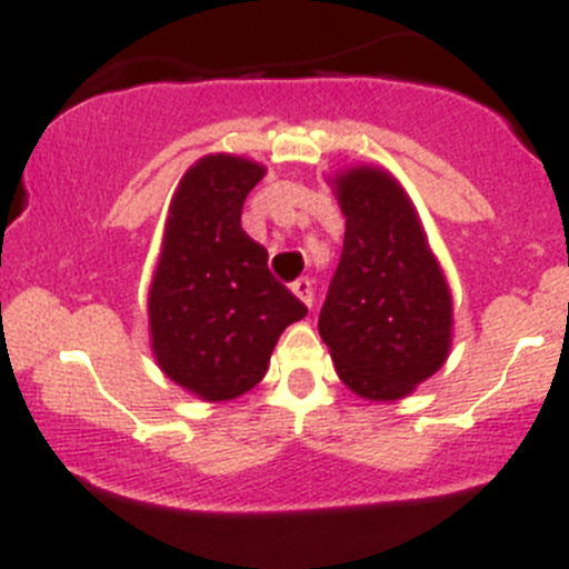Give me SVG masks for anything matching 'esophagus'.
I'll use <instances>...</instances> for the list:
<instances>
[{"label":"esophagus","instance_id":"esophagus-1","mask_svg":"<svg viewBox=\"0 0 569 569\" xmlns=\"http://www.w3.org/2000/svg\"><path fill=\"white\" fill-rule=\"evenodd\" d=\"M292 292H296V296L301 298L307 307H312V303H315V287H312V282H309V279H298V282H292Z\"/></svg>","mask_w":569,"mask_h":569}]
</instances>
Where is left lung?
I'll use <instances>...</instances> for the list:
<instances>
[{"label":"left lung","mask_w":569,"mask_h":569,"mask_svg":"<svg viewBox=\"0 0 569 569\" xmlns=\"http://www.w3.org/2000/svg\"><path fill=\"white\" fill-rule=\"evenodd\" d=\"M335 184L346 240L318 331L346 387L368 401H398L446 362L451 290L390 173L362 166Z\"/></svg>","instance_id":"1"}]
</instances>
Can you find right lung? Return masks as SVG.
Returning a JSON list of instances; mask_svg holds the SVG:
<instances>
[{
    "instance_id": "obj_1",
    "label": "right lung",
    "mask_w": 569,
    "mask_h": 569,
    "mask_svg": "<svg viewBox=\"0 0 569 569\" xmlns=\"http://www.w3.org/2000/svg\"><path fill=\"white\" fill-rule=\"evenodd\" d=\"M262 177L243 157H201L168 212L149 290L151 348L162 373L204 401H232L262 381L279 335L307 315L240 227Z\"/></svg>"
}]
</instances>
